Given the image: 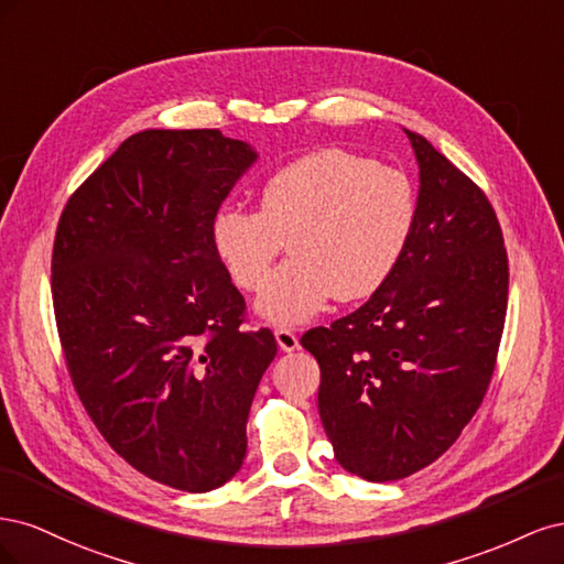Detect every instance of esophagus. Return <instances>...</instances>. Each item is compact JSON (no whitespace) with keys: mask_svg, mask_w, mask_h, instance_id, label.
<instances>
[{"mask_svg":"<svg viewBox=\"0 0 564 564\" xmlns=\"http://www.w3.org/2000/svg\"><path fill=\"white\" fill-rule=\"evenodd\" d=\"M275 338H278V346L284 350V352H292L299 348V336L292 332V329H275Z\"/></svg>","mask_w":564,"mask_h":564,"instance_id":"1","label":"esophagus"}]
</instances>
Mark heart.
<instances>
[{
    "label": "heart",
    "mask_w": 564,
    "mask_h": 564,
    "mask_svg": "<svg viewBox=\"0 0 564 564\" xmlns=\"http://www.w3.org/2000/svg\"><path fill=\"white\" fill-rule=\"evenodd\" d=\"M414 224V185L400 169L324 148L272 174L259 212H220L212 242L230 280L259 292L286 241L293 259L268 281L256 311L272 324H301L334 294L357 301L377 292Z\"/></svg>",
    "instance_id": "b5f03b06"
}]
</instances>
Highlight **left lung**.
Here are the masks:
<instances>
[{"label": "left lung", "mask_w": 564, "mask_h": 564, "mask_svg": "<svg viewBox=\"0 0 564 564\" xmlns=\"http://www.w3.org/2000/svg\"><path fill=\"white\" fill-rule=\"evenodd\" d=\"M421 191L390 278L301 346L319 365V419L334 456L371 482L431 466L480 409L508 308V253L485 191L406 129Z\"/></svg>", "instance_id": "1"}]
</instances>
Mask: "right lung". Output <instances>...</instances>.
Segmentation results:
<instances>
[{"label": "right lung", "instance_id": "obj_1", "mask_svg": "<svg viewBox=\"0 0 564 564\" xmlns=\"http://www.w3.org/2000/svg\"><path fill=\"white\" fill-rule=\"evenodd\" d=\"M256 152L218 129L133 133L67 199L51 299L67 373L129 466L181 491L240 470L253 392L278 340L212 242Z\"/></svg>", "mask_w": 564, "mask_h": 564}]
</instances>
